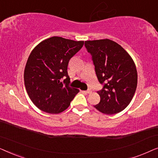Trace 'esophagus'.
Masks as SVG:
<instances>
[{
  "mask_svg": "<svg viewBox=\"0 0 158 158\" xmlns=\"http://www.w3.org/2000/svg\"><path fill=\"white\" fill-rule=\"evenodd\" d=\"M86 94H91L92 93V90H86V91H85Z\"/></svg>",
  "mask_w": 158,
  "mask_h": 158,
  "instance_id": "esophagus-1",
  "label": "esophagus"
}]
</instances>
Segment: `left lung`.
<instances>
[{
    "mask_svg": "<svg viewBox=\"0 0 158 158\" xmlns=\"http://www.w3.org/2000/svg\"><path fill=\"white\" fill-rule=\"evenodd\" d=\"M85 46L92 55L98 81L104 84L97 92L101 101L94 107L110 115L123 111L131 102L137 85L132 58L121 45L109 39L85 41Z\"/></svg>",
    "mask_w": 158,
    "mask_h": 158,
    "instance_id": "1",
    "label": "left lung"
}]
</instances>
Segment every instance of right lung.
<instances>
[{
	"label": "right lung",
	"mask_w": 158,
	"mask_h": 158,
	"mask_svg": "<svg viewBox=\"0 0 158 158\" xmlns=\"http://www.w3.org/2000/svg\"><path fill=\"white\" fill-rule=\"evenodd\" d=\"M83 44V41L52 36L41 42L30 53L23 78L27 94L39 109L59 114L69 107L80 90L69 87L68 62ZM63 77L66 79L61 82Z\"/></svg>",
	"instance_id": "right-lung-1"
}]
</instances>
